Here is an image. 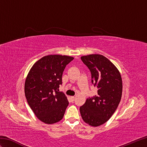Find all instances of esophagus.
<instances>
[{"label":"esophagus","mask_w":147,"mask_h":147,"mask_svg":"<svg viewBox=\"0 0 147 147\" xmlns=\"http://www.w3.org/2000/svg\"><path fill=\"white\" fill-rule=\"evenodd\" d=\"M72 100H74V98H75V97H74V96H71V97H70Z\"/></svg>","instance_id":"34e87169"}]
</instances>
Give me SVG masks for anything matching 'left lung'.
I'll use <instances>...</instances> for the list:
<instances>
[{"mask_svg":"<svg viewBox=\"0 0 147 147\" xmlns=\"http://www.w3.org/2000/svg\"><path fill=\"white\" fill-rule=\"evenodd\" d=\"M81 59L92 74V83L97 86L98 95L86 99L80 108L83 120L96 127L106 123L116 110L123 92L119 71L113 63L100 54H90Z\"/></svg>","mask_w":147,"mask_h":147,"instance_id":"8db88e82","label":"left lung"}]
</instances>
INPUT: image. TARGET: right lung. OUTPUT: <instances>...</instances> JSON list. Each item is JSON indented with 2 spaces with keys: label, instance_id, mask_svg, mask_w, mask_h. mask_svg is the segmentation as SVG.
<instances>
[{
  "label": "right lung",
  "instance_id": "add662e5",
  "mask_svg": "<svg viewBox=\"0 0 147 147\" xmlns=\"http://www.w3.org/2000/svg\"><path fill=\"white\" fill-rule=\"evenodd\" d=\"M74 57L49 55L36 61L24 83L28 104L37 118L47 124L60 121L69 104L66 96L59 92L64 69Z\"/></svg>",
  "mask_w": 147,
  "mask_h": 147
}]
</instances>
